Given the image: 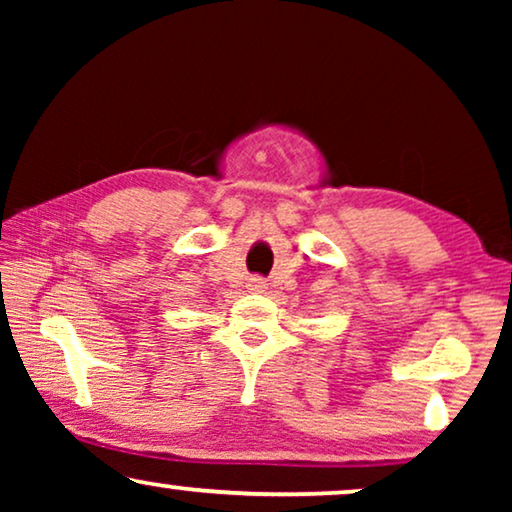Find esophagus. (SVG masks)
<instances>
[{
  "label": "esophagus",
  "instance_id": "esophagus-1",
  "mask_svg": "<svg viewBox=\"0 0 512 512\" xmlns=\"http://www.w3.org/2000/svg\"><path fill=\"white\" fill-rule=\"evenodd\" d=\"M251 291H263L265 289V282H263V279H258V277H254V279H251Z\"/></svg>",
  "mask_w": 512,
  "mask_h": 512
}]
</instances>
